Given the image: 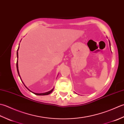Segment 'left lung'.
<instances>
[{"label": "left lung", "mask_w": 124, "mask_h": 124, "mask_svg": "<svg viewBox=\"0 0 124 124\" xmlns=\"http://www.w3.org/2000/svg\"><path fill=\"white\" fill-rule=\"evenodd\" d=\"M109 43H110V41H109ZM111 48V47H110Z\"/></svg>", "instance_id": "obj_1"}]
</instances>
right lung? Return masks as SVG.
Returning <instances> with one entry per match:
<instances>
[{"mask_svg":"<svg viewBox=\"0 0 124 124\" xmlns=\"http://www.w3.org/2000/svg\"><path fill=\"white\" fill-rule=\"evenodd\" d=\"M19 47H18V49H17V53H16V54H17V58H18V52H17V51H18V49H19ZM16 69H17V73H18V74H19V77H20V79H21V80L22 81V80H21V77H20V74H19V70H18V62H17H17H16ZM22 83H23V82H22ZM23 85H24V83H23ZM24 86L26 87V85H24ZM27 88V87H26ZM28 89V88H27ZM54 88H53V89L51 90H50V91H49V92H46V93H41V94H38V93H33V92H31V91H30V90H29V91H30V92H32V93H33L34 94H35V95H49V94H50V93H51L52 92V91L54 90Z\"/></svg>","mask_w":124,"mask_h":124,"instance_id":"add662e5","label":"right lung"}]
</instances>
